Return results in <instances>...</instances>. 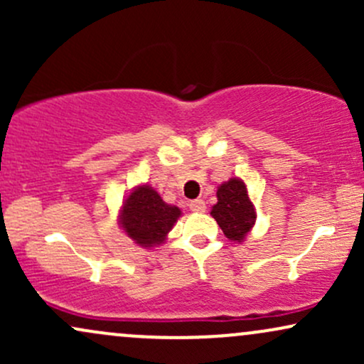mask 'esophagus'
<instances>
[{
  "mask_svg": "<svg viewBox=\"0 0 364 364\" xmlns=\"http://www.w3.org/2000/svg\"><path fill=\"white\" fill-rule=\"evenodd\" d=\"M190 210L191 212H205V202H203V200H191Z\"/></svg>",
  "mask_w": 364,
  "mask_h": 364,
  "instance_id": "1",
  "label": "esophagus"
}]
</instances>
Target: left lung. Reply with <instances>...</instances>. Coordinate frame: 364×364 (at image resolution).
Listing matches in <instances>:
<instances>
[{"instance_id": "obj_1", "label": "left lung", "mask_w": 364, "mask_h": 364, "mask_svg": "<svg viewBox=\"0 0 364 364\" xmlns=\"http://www.w3.org/2000/svg\"><path fill=\"white\" fill-rule=\"evenodd\" d=\"M210 215L220 225L223 232L229 240L241 241L253 228L257 212L250 202L245 183L237 178H231L217 190V203L212 207Z\"/></svg>"}]
</instances>
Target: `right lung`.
<instances>
[{
    "label": "right lung",
    "mask_w": 364,
    "mask_h": 364,
    "mask_svg": "<svg viewBox=\"0 0 364 364\" xmlns=\"http://www.w3.org/2000/svg\"><path fill=\"white\" fill-rule=\"evenodd\" d=\"M179 215L181 210L178 207L162 202L156 190L144 185L124 200L121 225L136 245L147 248L164 241Z\"/></svg>",
    "instance_id": "add662e5"
}]
</instances>
